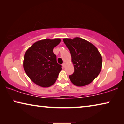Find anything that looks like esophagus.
I'll return each mask as SVG.
<instances>
[{"label":"esophagus","instance_id":"esophagus-1","mask_svg":"<svg viewBox=\"0 0 124 124\" xmlns=\"http://www.w3.org/2000/svg\"><path fill=\"white\" fill-rule=\"evenodd\" d=\"M62 67H65V62H64V63L63 64H62Z\"/></svg>","mask_w":124,"mask_h":124}]
</instances>
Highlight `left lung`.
Instances as JSON below:
<instances>
[{
    "label": "left lung",
    "mask_w": 124,
    "mask_h": 124,
    "mask_svg": "<svg viewBox=\"0 0 124 124\" xmlns=\"http://www.w3.org/2000/svg\"><path fill=\"white\" fill-rule=\"evenodd\" d=\"M63 41L69 49L74 71L69 78L73 84L84 86L92 82L101 72L102 57L94 45L84 39L76 37L64 38Z\"/></svg>",
    "instance_id": "8db88e82"
}]
</instances>
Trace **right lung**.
<instances>
[{
  "instance_id": "1",
  "label": "right lung",
  "mask_w": 124,
  "mask_h": 124,
  "mask_svg": "<svg viewBox=\"0 0 124 124\" xmlns=\"http://www.w3.org/2000/svg\"><path fill=\"white\" fill-rule=\"evenodd\" d=\"M60 42L59 38L38 40L25 52L23 68L27 76L37 85L48 87L56 81L62 68L57 62L53 49Z\"/></svg>"
}]
</instances>
